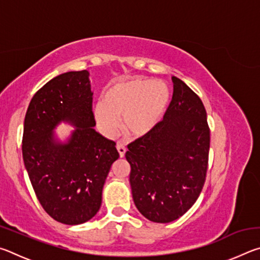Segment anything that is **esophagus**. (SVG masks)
<instances>
[{"label":"esophagus","instance_id":"esophagus-1","mask_svg":"<svg viewBox=\"0 0 260 260\" xmlns=\"http://www.w3.org/2000/svg\"><path fill=\"white\" fill-rule=\"evenodd\" d=\"M117 150H118V152H119V156H120V157H124V156H125L126 148H125L124 144L118 143V144H117Z\"/></svg>","mask_w":260,"mask_h":260}]
</instances>
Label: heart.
Wrapping results in <instances>:
<instances>
[{"label": "heart", "instance_id": "heart-1", "mask_svg": "<svg viewBox=\"0 0 260 260\" xmlns=\"http://www.w3.org/2000/svg\"><path fill=\"white\" fill-rule=\"evenodd\" d=\"M171 91L162 81L135 78L113 83L103 93L102 103L94 107V118L99 128L113 136L122 118L124 128L134 136H142L155 128L170 103Z\"/></svg>", "mask_w": 260, "mask_h": 260}]
</instances>
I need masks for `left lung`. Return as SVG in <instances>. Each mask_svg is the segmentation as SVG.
Masks as SVG:
<instances>
[{
	"label": "left lung",
	"instance_id": "8db88e82",
	"mask_svg": "<svg viewBox=\"0 0 260 260\" xmlns=\"http://www.w3.org/2000/svg\"><path fill=\"white\" fill-rule=\"evenodd\" d=\"M173 96L150 133L129 143L126 159L136 208L153 222H171L191 208L203 189L210 127L201 99L172 77Z\"/></svg>",
	"mask_w": 260,
	"mask_h": 260
}]
</instances>
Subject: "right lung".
Instances as JSON below:
<instances>
[{
  "mask_svg": "<svg viewBox=\"0 0 260 260\" xmlns=\"http://www.w3.org/2000/svg\"><path fill=\"white\" fill-rule=\"evenodd\" d=\"M89 72L72 71L51 79L34 94L23 133L25 167L43 210L56 221L80 225L98 213L102 189L113 161L116 142L93 127ZM77 126L67 145L53 142L59 121Z\"/></svg>",
  "mask_w": 260,
  "mask_h": 260,
  "instance_id": "right-lung-1",
  "label": "right lung"
}]
</instances>
